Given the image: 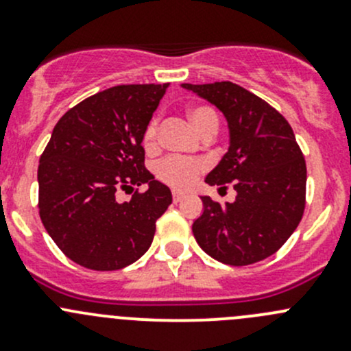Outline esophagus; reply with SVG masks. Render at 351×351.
<instances>
[{"label": "esophagus", "mask_w": 351, "mask_h": 351, "mask_svg": "<svg viewBox=\"0 0 351 351\" xmlns=\"http://www.w3.org/2000/svg\"><path fill=\"white\" fill-rule=\"evenodd\" d=\"M183 198H185V193H182V192H173V202H175V204H178V202H182Z\"/></svg>", "instance_id": "34e87169"}]
</instances>
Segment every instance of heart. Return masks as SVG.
<instances>
[{
    "instance_id": "heart-1",
    "label": "heart",
    "mask_w": 351,
    "mask_h": 351,
    "mask_svg": "<svg viewBox=\"0 0 351 351\" xmlns=\"http://www.w3.org/2000/svg\"><path fill=\"white\" fill-rule=\"evenodd\" d=\"M189 117L200 134L208 132V130H215V132H217V112L212 107H208V105H197V107H192L189 112ZM158 119H153L147 123L146 130H144L143 144L146 149H154V147L158 146ZM204 169L205 165L202 161L183 159L178 158V156H169V158H165L162 161H159L158 165H156L154 173L161 182L168 183V185L175 186V189H189V186H192L193 183L197 182V178L200 176V173L204 171Z\"/></svg>"
}]
</instances>
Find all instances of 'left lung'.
<instances>
[{
	"instance_id": "8db88e82",
	"label": "left lung",
	"mask_w": 351,
	"mask_h": 351,
	"mask_svg": "<svg viewBox=\"0 0 351 351\" xmlns=\"http://www.w3.org/2000/svg\"><path fill=\"white\" fill-rule=\"evenodd\" d=\"M182 86L224 113L229 149L205 183H232L238 193L226 205L202 197L204 214L192 226L198 246L232 267L271 256L295 231L306 207V161L292 127L280 112L231 81Z\"/></svg>"
}]
</instances>
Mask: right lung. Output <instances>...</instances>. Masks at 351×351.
<instances>
[{
	"instance_id": "1",
	"label": "right lung",
	"mask_w": 351,
	"mask_h": 351,
	"mask_svg": "<svg viewBox=\"0 0 351 351\" xmlns=\"http://www.w3.org/2000/svg\"><path fill=\"white\" fill-rule=\"evenodd\" d=\"M169 84H120L67 110L38 162V214L59 250L98 271L120 270L153 243L171 192L144 166L143 137ZM143 182L120 204L114 193Z\"/></svg>"
}]
</instances>
